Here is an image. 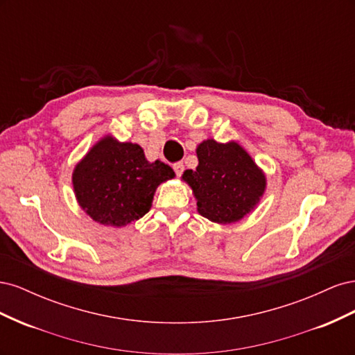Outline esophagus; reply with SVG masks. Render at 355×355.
Returning a JSON list of instances; mask_svg holds the SVG:
<instances>
[{
	"label": "esophagus",
	"instance_id": "1",
	"mask_svg": "<svg viewBox=\"0 0 355 355\" xmlns=\"http://www.w3.org/2000/svg\"><path fill=\"white\" fill-rule=\"evenodd\" d=\"M173 168H175V171H176V176H180L182 173H184V164H182V163L173 164Z\"/></svg>",
	"mask_w": 355,
	"mask_h": 355
}]
</instances>
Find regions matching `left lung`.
Here are the masks:
<instances>
[{"mask_svg":"<svg viewBox=\"0 0 355 355\" xmlns=\"http://www.w3.org/2000/svg\"><path fill=\"white\" fill-rule=\"evenodd\" d=\"M198 166L185 170L187 182L197 200V211L214 223H235L252 213L266 189L263 170L237 142L206 139L198 144Z\"/></svg>","mask_w":355,"mask_h":355,"instance_id":"8db88e82","label":"left lung"}]
</instances>
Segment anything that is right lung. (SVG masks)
I'll use <instances>...</instances> for the list:
<instances>
[{"instance_id": "1", "label": "right lung", "mask_w": 355, "mask_h": 355, "mask_svg": "<svg viewBox=\"0 0 355 355\" xmlns=\"http://www.w3.org/2000/svg\"><path fill=\"white\" fill-rule=\"evenodd\" d=\"M175 176L163 161H148L137 144L105 135L75 164L72 187L78 206L94 222L121 228L144 218L158 185Z\"/></svg>"}]
</instances>
